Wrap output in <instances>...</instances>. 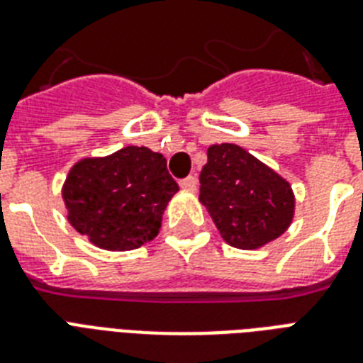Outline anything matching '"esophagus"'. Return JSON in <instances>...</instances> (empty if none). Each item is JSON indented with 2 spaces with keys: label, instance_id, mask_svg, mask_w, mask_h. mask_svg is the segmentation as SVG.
I'll return each instance as SVG.
<instances>
[{
  "label": "esophagus",
  "instance_id": "34e87169",
  "mask_svg": "<svg viewBox=\"0 0 363 363\" xmlns=\"http://www.w3.org/2000/svg\"><path fill=\"white\" fill-rule=\"evenodd\" d=\"M181 188L182 190H188V192H196V188H198V181H196V177H186V179H182Z\"/></svg>",
  "mask_w": 363,
  "mask_h": 363
}]
</instances>
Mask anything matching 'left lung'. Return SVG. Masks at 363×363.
<instances>
[{"label":"left lung","mask_w":363,"mask_h":363,"mask_svg":"<svg viewBox=\"0 0 363 363\" xmlns=\"http://www.w3.org/2000/svg\"><path fill=\"white\" fill-rule=\"evenodd\" d=\"M199 182V201L230 247L256 250L292 224V184L235 143L207 148Z\"/></svg>","instance_id":"1"}]
</instances>
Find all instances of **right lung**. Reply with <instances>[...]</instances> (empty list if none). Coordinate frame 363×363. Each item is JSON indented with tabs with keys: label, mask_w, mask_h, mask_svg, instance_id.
<instances>
[{
	"label": "right lung",
	"mask_w": 363,
	"mask_h": 363,
	"mask_svg": "<svg viewBox=\"0 0 363 363\" xmlns=\"http://www.w3.org/2000/svg\"><path fill=\"white\" fill-rule=\"evenodd\" d=\"M179 192L167 162L147 147L81 158L62 186L67 220L104 250L143 247L160 233L164 211Z\"/></svg>",
	"instance_id": "1"
}]
</instances>
